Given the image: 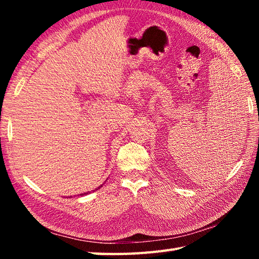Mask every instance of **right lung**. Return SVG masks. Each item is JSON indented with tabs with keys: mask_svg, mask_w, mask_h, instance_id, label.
I'll return each mask as SVG.
<instances>
[{
	"mask_svg": "<svg viewBox=\"0 0 259 259\" xmlns=\"http://www.w3.org/2000/svg\"><path fill=\"white\" fill-rule=\"evenodd\" d=\"M102 186H103V185H100L98 188H100ZM96 190H97V188H96ZM85 194H88V193H83V194H80V195H85ZM69 198H71V196H69Z\"/></svg>",
	"mask_w": 259,
	"mask_h": 259,
	"instance_id": "obj_1",
	"label": "right lung"
}]
</instances>
